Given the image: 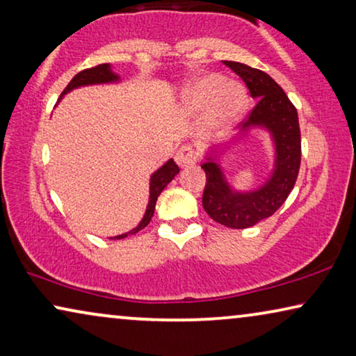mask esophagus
Returning <instances> with one entry per match:
<instances>
[{"label":"esophagus","instance_id":"34e87169","mask_svg":"<svg viewBox=\"0 0 356 356\" xmlns=\"http://www.w3.org/2000/svg\"><path fill=\"white\" fill-rule=\"evenodd\" d=\"M197 159L198 152L192 147V145H184V147H180L176 153V161L180 168L192 166V164L197 163Z\"/></svg>","mask_w":356,"mask_h":356}]
</instances>
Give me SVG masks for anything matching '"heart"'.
<instances>
[{
    "label": "heart",
    "mask_w": 356,
    "mask_h": 356,
    "mask_svg": "<svg viewBox=\"0 0 356 356\" xmlns=\"http://www.w3.org/2000/svg\"><path fill=\"white\" fill-rule=\"evenodd\" d=\"M187 102L192 108L209 106L207 118L208 129L221 132L243 111L247 98H245V92L240 85L224 82L221 76L211 74V76L198 80L188 90Z\"/></svg>",
    "instance_id": "obj_1"
}]
</instances>
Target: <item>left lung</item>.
<instances>
[{
	"label": "left lung",
	"instance_id": "obj_1",
	"mask_svg": "<svg viewBox=\"0 0 356 356\" xmlns=\"http://www.w3.org/2000/svg\"><path fill=\"white\" fill-rule=\"evenodd\" d=\"M247 85L248 92L257 99L243 129L263 126L273 134L276 145V169L263 187L252 193H235L230 190L216 163L202 164L207 174L203 192V208L208 216L232 229H247L263 219L273 216L282 207L292 192L302 161V138L297 109L287 95L266 72L235 61H222Z\"/></svg>",
	"mask_w": 356,
	"mask_h": 356
}]
</instances>
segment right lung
Instances as JSON below:
<instances>
[{
	"label": "right lung",
	"instance_id": "right-lung-1",
	"mask_svg": "<svg viewBox=\"0 0 356 356\" xmlns=\"http://www.w3.org/2000/svg\"><path fill=\"white\" fill-rule=\"evenodd\" d=\"M113 80H118V76H116V74H113L111 67H109V64H98V66L90 67V69H83V71H80L79 74H76L71 82L67 83V87L64 88L63 95L71 92L72 88L82 87V85L106 83V82H113ZM176 174H179V166L176 163H174V159H169V161L164 164L163 168H159L158 171L153 174L152 180H149V203L147 207V213H145L142 222H140L135 229L130 230V232L118 235V237H114V238H124V237H127V235L137 234L138 230H142L145 226H148V222L152 221V218H153L154 207H156V200L159 197V193L163 192L164 187H166V185L171 182Z\"/></svg>",
	"mask_w": 356,
	"mask_h": 356
}]
</instances>
